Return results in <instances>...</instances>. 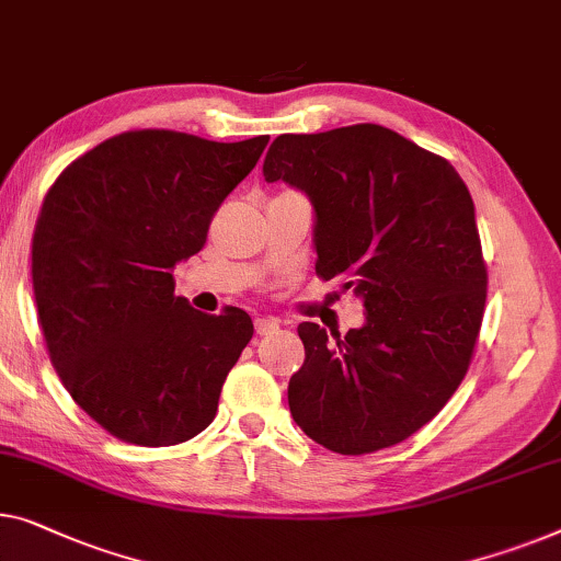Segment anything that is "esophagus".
Here are the masks:
<instances>
[{"label":"esophagus","mask_w":561,"mask_h":561,"mask_svg":"<svg viewBox=\"0 0 561 561\" xmlns=\"http://www.w3.org/2000/svg\"><path fill=\"white\" fill-rule=\"evenodd\" d=\"M255 331H257V334H261V336L275 334V331H278V321L267 319V316H263V319H255Z\"/></svg>","instance_id":"esophagus-1"}]
</instances>
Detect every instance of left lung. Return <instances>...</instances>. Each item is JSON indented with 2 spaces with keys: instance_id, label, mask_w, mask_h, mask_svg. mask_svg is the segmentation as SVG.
Returning <instances> with one entry per match:
<instances>
[{
  "instance_id": "left-lung-1",
  "label": "left lung",
  "mask_w": 561,
  "mask_h": 561,
  "mask_svg": "<svg viewBox=\"0 0 561 561\" xmlns=\"http://www.w3.org/2000/svg\"><path fill=\"white\" fill-rule=\"evenodd\" d=\"M313 205L316 273L362 298L359 329L304 321L290 415L341 456L402 443L466 377L485 308L470 192L450 161L377 124L283 134L263 161Z\"/></svg>"
}]
</instances>
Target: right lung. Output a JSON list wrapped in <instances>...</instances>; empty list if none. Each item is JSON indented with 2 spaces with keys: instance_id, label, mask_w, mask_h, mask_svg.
<instances>
[{
  "instance_id": "obj_1",
  "label": "right lung",
  "mask_w": 561,
  "mask_h": 561,
  "mask_svg": "<svg viewBox=\"0 0 561 561\" xmlns=\"http://www.w3.org/2000/svg\"><path fill=\"white\" fill-rule=\"evenodd\" d=\"M267 136L220 144L146 128L72 161L43 202L32 288L50 362L78 408L118 440L161 448L217 415L253 339L242 308L202 313L174 294L176 263L207 240Z\"/></svg>"
}]
</instances>
